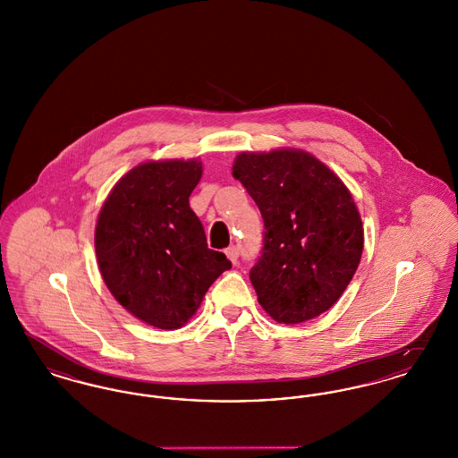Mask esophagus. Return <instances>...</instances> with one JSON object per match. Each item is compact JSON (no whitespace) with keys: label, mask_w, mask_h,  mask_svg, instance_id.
<instances>
[{"label":"esophagus","mask_w":458,"mask_h":458,"mask_svg":"<svg viewBox=\"0 0 458 458\" xmlns=\"http://www.w3.org/2000/svg\"><path fill=\"white\" fill-rule=\"evenodd\" d=\"M226 258L230 259V261L233 262V264H237V261H239V247L237 245H230L226 250Z\"/></svg>","instance_id":"1"}]
</instances>
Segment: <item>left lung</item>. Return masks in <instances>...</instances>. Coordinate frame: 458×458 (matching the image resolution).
Returning a JSON list of instances; mask_svg holds the SVG:
<instances>
[{
    "label": "left lung",
    "mask_w": 458,
    "mask_h": 458,
    "mask_svg": "<svg viewBox=\"0 0 458 458\" xmlns=\"http://www.w3.org/2000/svg\"><path fill=\"white\" fill-rule=\"evenodd\" d=\"M233 176L264 221L261 256L249 273L262 309L284 325L323 314L347 288L364 249L347 187L314 156L293 149L239 154Z\"/></svg>",
    "instance_id": "8db88e82"
}]
</instances>
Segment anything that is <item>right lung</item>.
<instances>
[{
  "label": "right lung",
  "instance_id": "1",
  "mask_svg": "<svg viewBox=\"0 0 458 458\" xmlns=\"http://www.w3.org/2000/svg\"><path fill=\"white\" fill-rule=\"evenodd\" d=\"M197 161L135 166L111 191L96 226V256L113 297L140 321L176 329L232 262L208 247L189 197Z\"/></svg>",
  "mask_w": 458,
  "mask_h": 458
}]
</instances>
